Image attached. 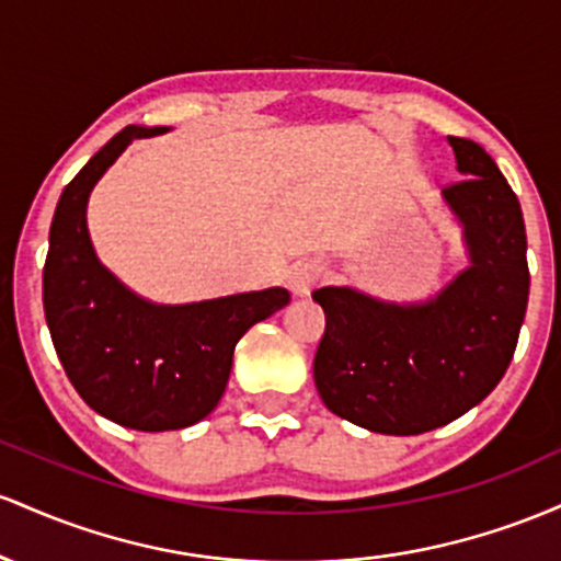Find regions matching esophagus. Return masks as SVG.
<instances>
[{
	"instance_id": "esophagus-1",
	"label": "esophagus",
	"mask_w": 561,
	"mask_h": 561,
	"mask_svg": "<svg viewBox=\"0 0 561 561\" xmlns=\"http://www.w3.org/2000/svg\"><path fill=\"white\" fill-rule=\"evenodd\" d=\"M320 280H323V264L314 260L297 262L288 270V288H291L297 297H307Z\"/></svg>"
}]
</instances>
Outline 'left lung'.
Returning <instances> with one entry per match:
<instances>
[{
	"mask_svg": "<svg viewBox=\"0 0 561 561\" xmlns=\"http://www.w3.org/2000/svg\"><path fill=\"white\" fill-rule=\"evenodd\" d=\"M461 182L443 187L469 267L437 297L394 305L347 286L312 299L325 312L314 387L331 413L381 434H421L482 402L512 363L530 294L519 201L482 145L448 137Z\"/></svg>",
	"mask_w": 561,
	"mask_h": 561,
	"instance_id": "obj_1",
	"label": "left lung"
}]
</instances>
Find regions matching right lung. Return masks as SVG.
Returning a JSON list of instances; mask_svg holds the SVG:
<instances>
[{"label": "right lung", "instance_id": "add662e5", "mask_svg": "<svg viewBox=\"0 0 561 561\" xmlns=\"http://www.w3.org/2000/svg\"><path fill=\"white\" fill-rule=\"evenodd\" d=\"M163 127H124L66 185L49 228L44 318L66 376L100 416L140 432L185 430L217 408L232 352L251 325L286 307V288L193 305L131 294L94 254L87 201L131 140Z\"/></svg>", "mask_w": 561, "mask_h": 561}]
</instances>
